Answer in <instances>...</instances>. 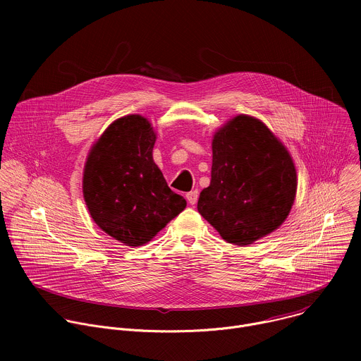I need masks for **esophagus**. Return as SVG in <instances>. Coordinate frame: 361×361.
<instances>
[{
  "mask_svg": "<svg viewBox=\"0 0 361 361\" xmlns=\"http://www.w3.org/2000/svg\"><path fill=\"white\" fill-rule=\"evenodd\" d=\"M185 198H187V201H188L191 205H194V204L197 202V200H198V191H197V190H192V191L187 192Z\"/></svg>",
  "mask_w": 361,
  "mask_h": 361,
  "instance_id": "esophagus-1",
  "label": "esophagus"
}]
</instances>
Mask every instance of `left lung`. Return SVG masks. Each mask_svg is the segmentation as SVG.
<instances>
[{"label": "left lung", "instance_id": "left-lung-1", "mask_svg": "<svg viewBox=\"0 0 361 361\" xmlns=\"http://www.w3.org/2000/svg\"><path fill=\"white\" fill-rule=\"evenodd\" d=\"M212 148V181L200 192L198 213L235 245L277 230L297 192V171L286 145L262 120L240 114L216 131Z\"/></svg>", "mask_w": 361, "mask_h": 361}]
</instances>
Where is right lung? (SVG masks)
<instances>
[{
    "mask_svg": "<svg viewBox=\"0 0 361 361\" xmlns=\"http://www.w3.org/2000/svg\"><path fill=\"white\" fill-rule=\"evenodd\" d=\"M157 134L130 114L113 121L92 144L82 173V195L94 223L120 243L151 241L187 205L152 160Z\"/></svg>",
    "mask_w": 361,
    "mask_h": 361,
    "instance_id": "1",
    "label": "right lung"
}]
</instances>
